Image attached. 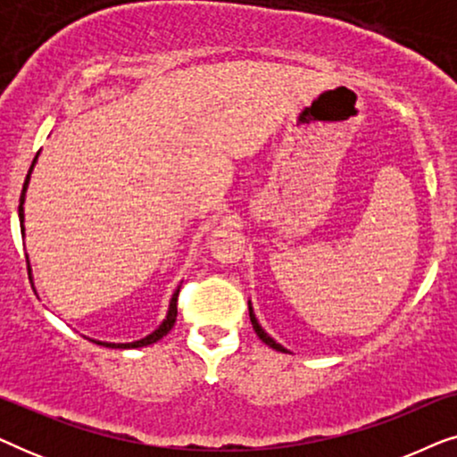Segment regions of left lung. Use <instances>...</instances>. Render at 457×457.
I'll use <instances>...</instances> for the list:
<instances>
[{
	"instance_id": "obj_1",
	"label": "left lung",
	"mask_w": 457,
	"mask_h": 457,
	"mask_svg": "<svg viewBox=\"0 0 457 457\" xmlns=\"http://www.w3.org/2000/svg\"><path fill=\"white\" fill-rule=\"evenodd\" d=\"M249 318H252V324H253V330H255V335H258V337H260V339H262V341H264L268 347L277 349V352H287V349H285L283 345H278V343H277V341H274V339H272V337H268V335L264 333V328H262V327H260V324H258V320H255V314H253V310H252V303H249Z\"/></svg>"
}]
</instances>
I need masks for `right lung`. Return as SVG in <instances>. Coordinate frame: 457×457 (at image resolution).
I'll list each match as a JSON object with an SVG mask.
<instances>
[{"label": "right lung", "instance_id": "right-lung-1", "mask_svg": "<svg viewBox=\"0 0 457 457\" xmlns=\"http://www.w3.org/2000/svg\"><path fill=\"white\" fill-rule=\"evenodd\" d=\"M37 160V158H35ZM35 164V162H33ZM30 170H33V166H30ZM30 170H29V174H27V179H24V185H22V193H21V205H18V216H21V230L24 233V210H22V204H24V191H27V185H29V179H30ZM29 262V260H27ZM30 278V277H29ZM177 299H179V291L174 293L172 295V299H170V308H168V316H166V320L160 324L158 328L154 330L152 335H147L145 339H141V341H133V343H99V345H105V347H120V349H130V347H145V345H152V343H155V341H160L162 337L164 335H168L170 333V328L174 327V322H177Z\"/></svg>", "mask_w": 457, "mask_h": 457}]
</instances>
